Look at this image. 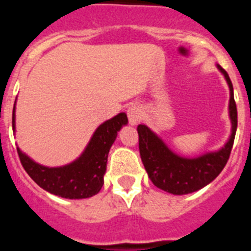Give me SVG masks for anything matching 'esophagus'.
Instances as JSON below:
<instances>
[{
	"label": "esophagus",
	"instance_id": "obj_1",
	"mask_svg": "<svg viewBox=\"0 0 251 251\" xmlns=\"http://www.w3.org/2000/svg\"><path fill=\"white\" fill-rule=\"evenodd\" d=\"M142 108L138 105V104H130L127 109V115H128V121H129L130 126H136L142 118Z\"/></svg>",
	"mask_w": 251,
	"mask_h": 251
}]
</instances>
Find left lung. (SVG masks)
<instances>
[{"mask_svg":"<svg viewBox=\"0 0 251 251\" xmlns=\"http://www.w3.org/2000/svg\"><path fill=\"white\" fill-rule=\"evenodd\" d=\"M216 68L224 75L230 90L229 117L231 122V134L224 147L197 157L179 156L147 126L139 124L137 128L139 153L148 177L153 185L168 194L187 195L199 191L220 175L229 159L238 127V110L229 75L219 64Z\"/></svg>","mask_w":251,"mask_h":251,"instance_id":"1","label":"left lung"}]
</instances>
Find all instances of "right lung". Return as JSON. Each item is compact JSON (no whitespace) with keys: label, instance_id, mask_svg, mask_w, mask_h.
I'll use <instances>...</instances> for the list:
<instances>
[{"label":"right lung","instance_id":"right-lung-1","mask_svg":"<svg viewBox=\"0 0 251 251\" xmlns=\"http://www.w3.org/2000/svg\"><path fill=\"white\" fill-rule=\"evenodd\" d=\"M127 124L128 118L126 113H119L101 123L93 133L89 143L80 156L60 167L40 165L19 147L17 153L28 176L45 191L69 200L88 199L98 194L103 187L108 153L118 132ZM12 129L13 132L16 130L15 106L12 113Z\"/></svg>","mask_w":251,"mask_h":251}]
</instances>
